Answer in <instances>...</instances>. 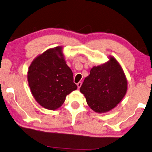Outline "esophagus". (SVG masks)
I'll return each instance as SVG.
<instances>
[{"label": "esophagus", "mask_w": 152, "mask_h": 152, "mask_svg": "<svg viewBox=\"0 0 152 152\" xmlns=\"http://www.w3.org/2000/svg\"><path fill=\"white\" fill-rule=\"evenodd\" d=\"M77 88L79 89V88H80L81 86V81H79V82H78L77 83Z\"/></svg>", "instance_id": "34e87169"}]
</instances>
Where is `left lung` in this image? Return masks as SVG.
<instances>
[{
    "label": "left lung",
    "instance_id": "left-lung-1",
    "mask_svg": "<svg viewBox=\"0 0 152 152\" xmlns=\"http://www.w3.org/2000/svg\"><path fill=\"white\" fill-rule=\"evenodd\" d=\"M126 90L125 75L113 57L105 64L92 68L80 88L88 105L97 113L113 109L122 100Z\"/></svg>",
    "mask_w": 152,
    "mask_h": 152
}]
</instances>
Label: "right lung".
I'll use <instances>...</instances> for the list:
<instances>
[{
  "mask_svg": "<svg viewBox=\"0 0 152 152\" xmlns=\"http://www.w3.org/2000/svg\"><path fill=\"white\" fill-rule=\"evenodd\" d=\"M61 49L56 47L39 56L28 71V81L34 98L39 104L50 110L60 107L66 95L77 88Z\"/></svg>",
  "mask_w": 152,
  "mask_h": 152,
  "instance_id": "1",
  "label": "right lung"
}]
</instances>
